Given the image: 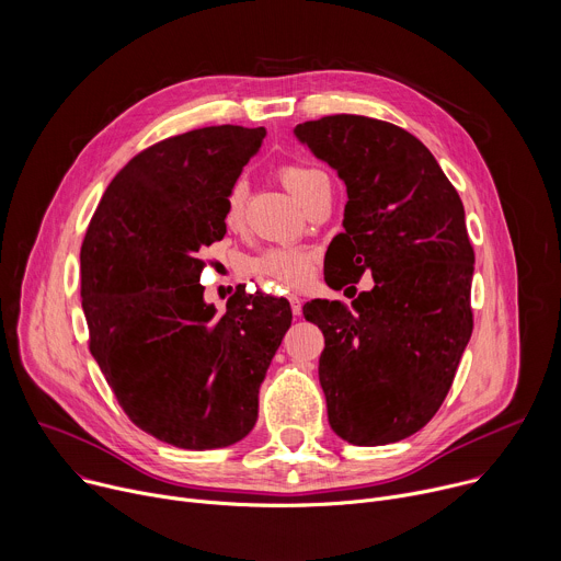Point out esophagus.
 Wrapping results in <instances>:
<instances>
[{
  "instance_id": "obj_1",
  "label": "esophagus",
  "mask_w": 561,
  "mask_h": 561,
  "mask_svg": "<svg viewBox=\"0 0 561 561\" xmlns=\"http://www.w3.org/2000/svg\"><path fill=\"white\" fill-rule=\"evenodd\" d=\"M288 301H290V310H293V314H295V317H299V314H301V299H299L297 295H290V297H288Z\"/></svg>"
}]
</instances>
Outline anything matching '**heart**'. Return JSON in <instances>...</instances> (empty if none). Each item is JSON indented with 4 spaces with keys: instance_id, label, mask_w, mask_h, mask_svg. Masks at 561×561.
<instances>
[{
    "instance_id": "b5f03b06",
    "label": "heart",
    "mask_w": 561,
    "mask_h": 561,
    "mask_svg": "<svg viewBox=\"0 0 561 561\" xmlns=\"http://www.w3.org/2000/svg\"><path fill=\"white\" fill-rule=\"evenodd\" d=\"M277 175L282 184L288 188V193L301 204H306L308 197L319 186L329 184V175L322 169L306 162L282 164ZM247 197H249V186L244 180H239L230 186L226 195V208H224V221L228 228H237L242 224ZM314 266H317V255L308 247H273L251 257L247 264V271L257 277L277 282L282 286L299 288L310 282Z\"/></svg>"
}]
</instances>
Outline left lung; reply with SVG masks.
I'll list each match as a JSON object with an SVG mask.
<instances>
[{"label": "left lung", "instance_id": "left-lung-1", "mask_svg": "<svg viewBox=\"0 0 561 561\" xmlns=\"http://www.w3.org/2000/svg\"><path fill=\"white\" fill-rule=\"evenodd\" d=\"M295 135L348 193L327 284L340 290L364 273L375 282L353 308L304 306L327 340L319 383L331 428L355 446L407 439L444 404L472 333L474 253L461 199L433 152L394 124L329 115Z\"/></svg>", "mask_w": 561, "mask_h": 561}]
</instances>
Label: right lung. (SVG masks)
Segmentation results:
<instances>
[{"label": "right lung", "mask_w": 561, "mask_h": 561, "mask_svg": "<svg viewBox=\"0 0 561 561\" xmlns=\"http://www.w3.org/2000/svg\"><path fill=\"white\" fill-rule=\"evenodd\" d=\"M266 130L206 126L135 154L106 188L84 237L89 346L128 420L178 448L244 439L260 386L290 327L284 297L204 301L206 247L226 234L230 186Z\"/></svg>", "instance_id": "obj_1"}]
</instances>
